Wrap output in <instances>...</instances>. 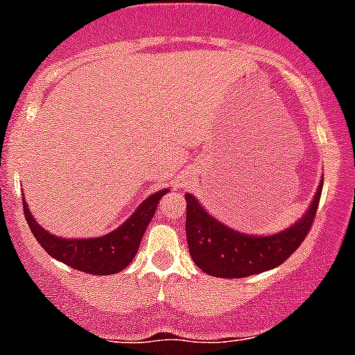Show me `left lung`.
Returning <instances> with one entry per match:
<instances>
[{
  "label": "left lung",
  "mask_w": 355,
  "mask_h": 355,
  "mask_svg": "<svg viewBox=\"0 0 355 355\" xmlns=\"http://www.w3.org/2000/svg\"><path fill=\"white\" fill-rule=\"evenodd\" d=\"M319 185L304 218L272 236H250L230 230L208 215L193 195L187 200V241L196 266L215 277L236 279L272 270L291 256L309 233L321 200Z\"/></svg>",
  "instance_id": "8db88e82"
}]
</instances>
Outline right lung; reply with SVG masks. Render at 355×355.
<instances>
[{"mask_svg":"<svg viewBox=\"0 0 355 355\" xmlns=\"http://www.w3.org/2000/svg\"><path fill=\"white\" fill-rule=\"evenodd\" d=\"M165 193H168V190L157 191L148 196L121 228L114 230L105 236L91 238V240H64V238L44 232L33 220L24 198L23 211L34 238L49 256L78 271L105 276L114 275V272L122 271L123 268L129 266L137 254L145 230L150 223L152 216L155 215L157 205Z\"/></svg>","mask_w":355,"mask_h":355,"instance_id":"obj_1","label":"right lung"}]
</instances>
